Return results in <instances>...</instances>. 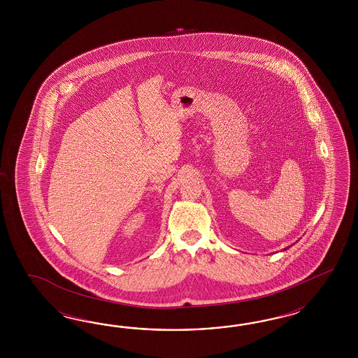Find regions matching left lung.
Masks as SVG:
<instances>
[{"label": "left lung", "instance_id": "left-lung-1", "mask_svg": "<svg viewBox=\"0 0 358 358\" xmlns=\"http://www.w3.org/2000/svg\"><path fill=\"white\" fill-rule=\"evenodd\" d=\"M285 250H286V248H285Z\"/></svg>", "mask_w": 358, "mask_h": 358}]
</instances>
